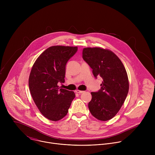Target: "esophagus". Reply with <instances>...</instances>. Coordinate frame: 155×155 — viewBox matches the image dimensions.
<instances>
[{
    "mask_svg": "<svg viewBox=\"0 0 155 155\" xmlns=\"http://www.w3.org/2000/svg\"><path fill=\"white\" fill-rule=\"evenodd\" d=\"M75 92L77 93H78V94H81V93H83L84 91H80V90H77L76 91H75Z\"/></svg>",
    "mask_w": 155,
    "mask_h": 155,
    "instance_id": "obj_1",
    "label": "esophagus"
}]
</instances>
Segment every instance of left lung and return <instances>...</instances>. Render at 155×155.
Wrapping results in <instances>:
<instances>
[{
	"label": "left lung",
	"instance_id": "left-lung-1",
	"mask_svg": "<svg viewBox=\"0 0 155 155\" xmlns=\"http://www.w3.org/2000/svg\"><path fill=\"white\" fill-rule=\"evenodd\" d=\"M83 59L93 69L95 78L103 80L97 92H91L88 108L92 115L107 121L118 112L129 91V80L124 66L112 51L99 47L84 48Z\"/></svg>",
	"mask_w": 155,
	"mask_h": 155
}]
</instances>
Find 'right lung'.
<instances>
[{
  "instance_id": "right-lung-1",
  "label": "right lung",
  "mask_w": 155,
  "mask_h": 155,
  "mask_svg": "<svg viewBox=\"0 0 155 155\" xmlns=\"http://www.w3.org/2000/svg\"><path fill=\"white\" fill-rule=\"evenodd\" d=\"M77 50V47H50L32 68L29 78L31 96L41 114L51 121H59L67 115L75 97L74 91L59 87L58 83H64L66 64Z\"/></svg>"
}]
</instances>
